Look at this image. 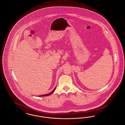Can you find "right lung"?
Wrapping results in <instances>:
<instances>
[{
	"label": "right lung",
	"instance_id": "add662e5",
	"mask_svg": "<svg viewBox=\"0 0 125 125\" xmlns=\"http://www.w3.org/2000/svg\"><path fill=\"white\" fill-rule=\"evenodd\" d=\"M56 88L53 89V90L52 91V92H51L50 93H49V94H45V95H39V96H47V95H51L52 93H53L54 91V90H55V89H56Z\"/></svg>",
	"mask_w": 125,
	"mask_h": 125
}]
</instances>
